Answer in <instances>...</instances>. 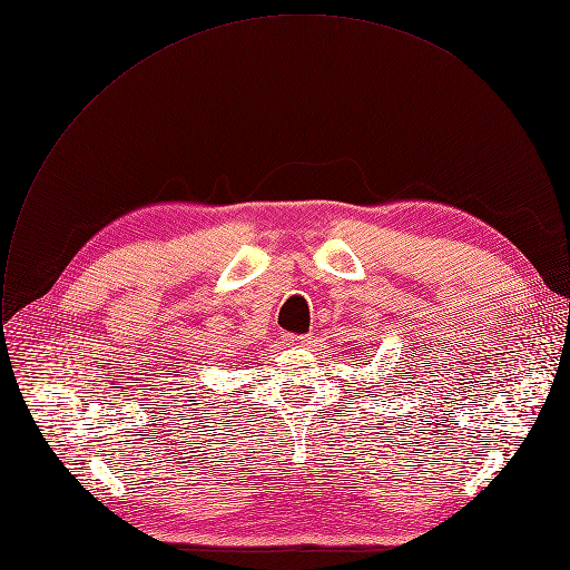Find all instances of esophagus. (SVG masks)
Returning <instances> with one entry per match:
<instances>
[{"mask_svg":"<svg viewBox=\"0 0 570 570\" xmlns=\"http://www.w3.org/2000/svg\"><path fill=\"white\" fill-rule=\"evenodd\" d=\"M288 341H291L293 345H306V343H308V334H291Z\"/></svg>","mask_w":570,"mask_h":570,"instance_id":"esophagus-1","label":"esophagus"}]
</instances>
